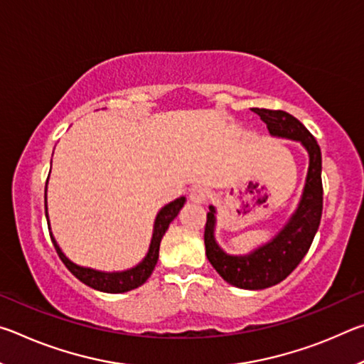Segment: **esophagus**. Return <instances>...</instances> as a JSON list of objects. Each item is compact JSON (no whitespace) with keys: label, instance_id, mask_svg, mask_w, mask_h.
Masks as SVG:
<instances>
[{"label":"esophagus","instance_id":"1","mask_svg":"<svg viewBox=\"0 0 364 364\" xmlns=\"http://www.w3.org/2000/svg\"><path fill=\"white\" fill-rule=\"evenodd\" d=\"M207 197H208L207 189L202 186H194L189 191V199L196 202V204H204V202L207 200Z\"/></svg>","mask_w":364,"mask_h":364}]
</instances>
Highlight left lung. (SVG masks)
<instances>
[{
	"label": "left lung",
	"instance_id": "left-lung-1",
	"mask_svg": "<svg viewBox=\"0 0 364 364\" xmlns=\"http://www.w3.org/2000/svg\"><path fill=\"white\" fill-rule=\"evenodd\" d=\"M267 123L269 134L294 139L305 147L310 157L304 194L297 210L292 213L286 226L269 242L247 255H230L215 241V207L207 213L204 232L205 254L217 273L231 286L247 291H260L286 279L297 268L301 258L315 239L323 213V181H321V149L304 123L284 110L252 109Z\"/></svg>",
	"mask_w": 364,
	"mask_h": 364
}]
</instances>
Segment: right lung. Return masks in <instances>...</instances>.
<instances>
[{"label": "right lung", "instance_id": "obj_1", "mask_svg": "<svg viewBox=\"0 0 364 364\" xmlns=\"http://www.w3.org/2000/svg\"><path fill=\"white\" fill-rule=\"evenodd\" d=\"M184 202H186L184 197H178V199H175L173 202H170V204L162 207V210L157 213L156 221H154V232H152V239H151L149 250H147V255L143 258V262L136 264V267L125 269V271H117V273H104V271L78 267V264L70 262L69 258L63 254V250H60V247L58 245L56 239H54V236H53V232H49V236H51L54 249H56L59 258L63 260L67 269H69L77 279L82 281L83 284L93 287V289H96V291L107 292V294L128 292V291H133V289L139 287L141 284H144L147 278L152 274V271H154V268H156L157 260H159L160 241H162L164 234L168 230L171 221L176 218L178 212L181 210ZM45 213H46V220L49 221L48 207H46V189H45ZM48 226H49V223H48Z\"/></svg>", "mask_w": 364, "mask_h": 364}]
</instances>
